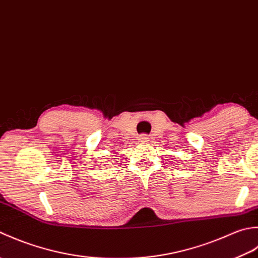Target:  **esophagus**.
Segmentation results:
<instances>
[{"instance_id": "1", "label": "esophagus", "mask_w": 258, "mask_h": 258, "mask_svg": "<svg viewBox=\"0 0 258 258\" xmlns=\"http://www.w3.org/2000/svg\"><path fill=\"white\" fill-rule=\"evenodd\" d=\"M149 140V138L148 137H147L146 135H141L140 137H139V141L140 143H147V141Z\"/></svg>"}]
</instances>
